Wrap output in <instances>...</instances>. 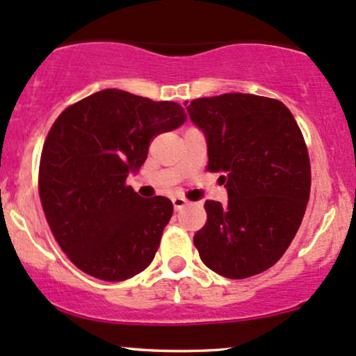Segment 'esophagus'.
<instances>
[{
    "label": "esophagus",
    "mask_w": 356,
    "mask_h": 356,
    "mask_svg": "<svg viewBox=\"0 0 356 356\" xmlns=\"http://www.w3.org/2000/svg\"><path fill=\"white\" fill-rule=\"evenodd\" d=\"M171 202H173L175 210H181L186 204H188V202H186L183 197H173V198H171Z\"/></svg>",
    "instance_id": "obj_1"
}]
</instances>
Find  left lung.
Listing matches in <instances>:
<instances>
[{
  "mask_svg": "<svg viewBox=\"0 0 356 356\" xmlns=\"http://www.w3.org/2000/svg\"><path fill=\"white\" fill-rule=\"evenodd\" d=\"M186 110L229 197L205 202L195 248L225 278L261 273L290 246L307 207L311 163L299 125L284 103L258 95L198 98Z\"/></svg>",
  "mask_w": 356,
  "mask_h": 356,
  "instance_id": "8db88e82",
  "label": "left lung"
}]
</instances>
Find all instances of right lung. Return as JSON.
I'll return each instance as SVG.
<instances>
[{"mask_svg": "<svg viewBox=\"0 0 356 356\" xmlns=\"http://www.w3.org/2000/svg\"><path fill=\"white\" fill-rule=\"evenodd\" d=\"M175 102L102 90L64 110L42 149L39 193L60 250L85 273L122 282L146 270L173 216L166 197L125 185L154 136L185 124Z\"/></svg>", "mask_w": 356, "mask_h": 356, "instance_id": "add662e5", "label": "right lung"}]
</instances>
